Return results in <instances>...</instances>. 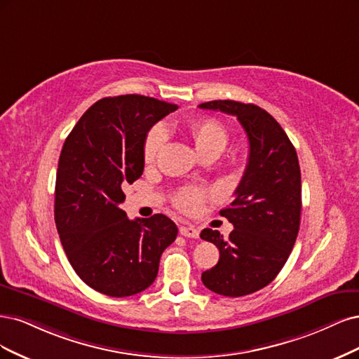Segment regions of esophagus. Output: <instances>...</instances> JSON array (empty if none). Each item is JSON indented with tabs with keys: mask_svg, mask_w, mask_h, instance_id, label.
Wrapping results in <instances>:
<instances>
[{
	"mask_svg": "<svg viewBox=\"0 0 359 359\" xmlns=\"http://www.w3.org/2000/svg\"><path fill=\"white\" fill-rule=\"evenodd\" d=\"M180 234L183 237H189V238H198L200 237V231L194 228V226H180Z\"/></svg>",
	"mask_w": 359,
	"mask_h": 359,
	"instance_id": "obj_1",
	"label": "esophagus"
}]
</instances>
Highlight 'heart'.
Instances as JSON below:
<instances>
[{"label":"heart","instance_id":"obj_1","mask_svg":"<svg viewBox=\"0 0 359 359\" xmlns=\"http://www.w3.org/2000/svg\"><path fill=\"white\" fill-rule=\"evenodd\" d=\"M189 133L194 140L196 150L203 155L212 150H221L225 147L228 142V134L225 126L212 118L196 119L189 123ZM165 143V130L161 125L154 126L146 135L144 146H143V156L146 163H152L159 155L161 149ZM205 191L198 188H187L182 189L175 196V204L182 212L194 213L201 207L205 200Z\"/></svg>","mask_w":359,"mask_h":359}]
</instances>
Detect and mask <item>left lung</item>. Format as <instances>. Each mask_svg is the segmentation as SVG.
<instances>
[{"label":"left lung","instance_id":"obj_1","mask_svg":"<svg viewBox=\"0 0 359 359\" xmlns=\"http://www.w3.org/2000/svg\"><path fill=\"white\" fill-rule=\"evenodd\" d=\"M198 107L233 114L249 140L234 200L219 212L234 229L228 238L212 228L200 234L219 249L217 264L201 280L219 295H249L274 280L295 245L302 216L298 156L279 122L255 104L217 100Z\"/></svg>","mask_w":359,"mask_h":359}]
</instances>
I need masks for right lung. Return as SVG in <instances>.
<instances>
[{"mask_svg": "<svg viewBox=\"0 0 359 359\" xmlns=\"http://www.w3.org/2000/svg\"><path fill=\"white\" fill-rule=\"evenodd\" d=\"M176 104L143 95L107 97L90 106L62 146L55 184V224L72 267L88 286L130 297L154 283L163 252L177 237L165 215L130 221L123 189L143 175L152 126Z\"/></svg>", "mask_w": 359, "mask_h": 359, "instance_id": "add662e5", "label": "right lung"}]
</instances>
